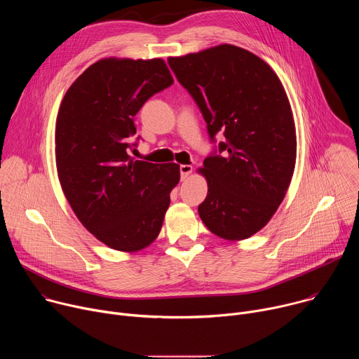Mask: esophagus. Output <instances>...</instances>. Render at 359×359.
<instances>
[{
  "label": "esophagus",
  "mask_w": 359,
  "mask_h": 359,
  "mask_svg": "<svg viewBox=\"0 0 359 359\" xmlns=\"http://www.w3.org/2000/svg\"><path fill=\"white\" fill-rule=\"evenodd\" d=\"M193 172V166L191 165H182L180 166V175H182V180H186L190 173Z\"/></svg>",
  "instance_id": "obj_1"
}]
</instances>
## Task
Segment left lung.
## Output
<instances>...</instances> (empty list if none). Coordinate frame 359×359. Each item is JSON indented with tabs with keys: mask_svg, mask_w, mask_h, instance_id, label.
I'll return each mask as SVG.
<instances>
[{
	"mask_svg": "<svg viewBox=\"0 0 359 359\" xmlns=\"http://www.w3.org/2000/svg\"><path fill=\"white\" fill-rule=\"evenodd\" d=\"M168 61L210 137L219 130L226 136L223 156L197 169L208 182L198 216L220 238L245 240L271 220L292 179L297 135L285 89L266 61L231 43Z\"/></svg>",
	"mask_w": 359,
	"mask_h": 359,
	"instance_id": "1",
	"label": "left lung"
}]
</instances>
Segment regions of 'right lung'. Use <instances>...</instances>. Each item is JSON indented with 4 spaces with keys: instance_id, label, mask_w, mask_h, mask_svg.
Segmentation results:
<instances>
[{
    "instance_id": "1",
    "label": "right lung",
    "mask_w": 359,
    "mask_h": 359,
    "mask_svg": "<svg viewBox=\"0 0 359 359\" xmlns=\"http://www.w3.org/2000/svg\"><path fill=\"white\" fill-rule=\"evenodd\" d=\"M173 83L162 58H104L67 90L55 125V162L62 191L82 226L108 247L135 252L159 236L180 180L177 163L129 155L133 116Z\"/></svg>"
}]
</instances>
